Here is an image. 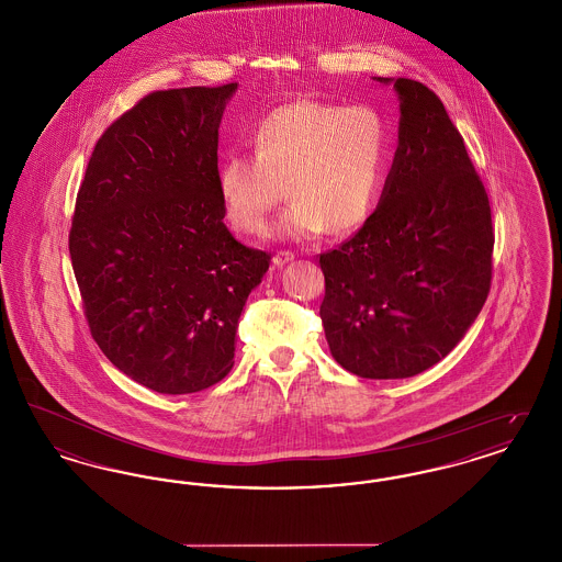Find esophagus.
Segmentation results:
<instances>
[{"label":"esophagus","instance_id":"obj_1","mask_svg":"<svg viewBox=\"0 0 562 562\" xmlns=\"http://www.w3.org/2000/svg\"><path fill=\"white\" fill-rule=\"evenodd\" d=\"M291 261H294V252H291V250H280L273 257V266H278V268H282V266H286Z\"/></svg>","mask_w":562,"mask_h":562}]
</instances>
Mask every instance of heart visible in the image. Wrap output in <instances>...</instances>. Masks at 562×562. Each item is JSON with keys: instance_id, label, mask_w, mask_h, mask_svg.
I'll return each instance as SVG.
<instances>
[{"instance_id": "heart-1", "label": "heart", "mask_w": 562, "mask_h": 562, "mask_svg": "<svg viewBox=\"0 0 562 562\" xmlns=\"http://www.w3.org/2000/svg\"><path fill=\"white\" fill-rule=\"evenodd\" d=\"M252 156L227 154L216 166V191L227 221L261 236L282 198L293 200L278 234L318 238L326 229L362 227L381 200L392 151L385 115L371 105L294 101L266 113L250 133Z\"/></svg>"}]
</instances>
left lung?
<instances>
[{"mask_svg": "<svg viewBox=\"0 0 562 562\" xmlns=\"http://www.w3.org/2000/svg\"><path fill=\"white\" fill-rule=\"evenodd\" d=\"M398 147L362 229L321 255L333 358L364 379H406L440 362L491 289L493 225L481 179L442 101L406 78Z\"/></svg>", "mask_w": 562, "mask_h": 562, "instance_id": "obj_1", "label": "left lung"}]
</instances>
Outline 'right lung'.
I'll list each match as a JSON object with an SVG mask.
<instances>
[{
    "label": "right lung",
    "mask_w": 562,
    "mask_h": 562,
    "mask_svg": "<svg viewBox=\"0 0 562 562\" xmlns=\"http://www.w3.org/2000/svg\"><path fill=\"white\" fill-rule=\"evenodd\" d=\"M238 83L161 90L99 138L69 255L90 333L111 364L160 394L234 367L244 303L269 255L236 240L216 191L218 126Z\"/></svg>",
    "instance_id": "1"
}]
</instances>
